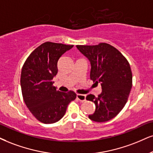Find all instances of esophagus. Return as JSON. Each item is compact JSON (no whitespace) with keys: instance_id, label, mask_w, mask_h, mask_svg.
I'll list each match as a JSON object with an SVG mask.
<instances>
[{"instance_id":"obj_1","label":"esophagus","mask_w":153,"mask_h":153,"mask_svg":"<svg viewBox=\"0 0 153 153\" xmlns=\"http://www.w3.org/2000/svg\"><path fill=\"white\" fill-rule=\"evenodd\" d=\"M76 99L81 102H83L86 100V95L84 94H76Z\"/></svg>"}]
</instances>
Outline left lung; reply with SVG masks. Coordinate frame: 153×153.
Segmentation results:
<instances>
[{
	"label": "left lung",
	"instance_id": "obj_1",
	"mask_svg": "<svg viewBox=\"0 0 153 153\" xmlns=\"http://www.w3.org/2000/svg\"><path fill=\"white\" fill-rule=\"evenodd\" d=\"M91 63L90 79L100 83L102 92L96 97L88 94L86 100L95 103L96 110L88 118L102 123L114 118L125 106L132 88L131 67L120 52L107 43L76 45Z\"/></svg>",
	"mask_w": 153,
	"mask_h": 153
}]
</instances>
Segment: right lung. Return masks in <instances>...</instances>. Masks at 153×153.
<instances>
[{
	"label": "right lung",
	"mask_w": 153,
	"mask_h": 153,
	"mask_svg": "<svg viewBox=\"0 0 153 153\" xmlns=\"http://www.w3.org/2000/svg\"><path fill=\"white\" fill-rule=\"evenodd\" d=\"M74 45L46 42L30 54L22 66L20 76L22 94L26 105L43 123H54L65 116L68 104L76 94L56 90L53 86L57 62Z\"/></svg>",
	"instance_id": "right-lung-1"
}]
</instances>
